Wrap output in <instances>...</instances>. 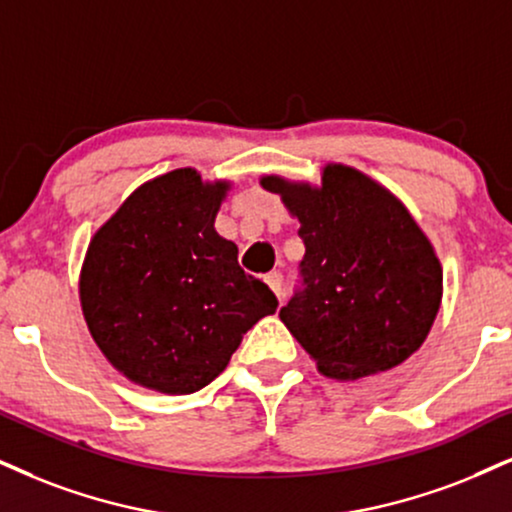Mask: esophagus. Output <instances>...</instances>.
Segmentation results:
<instances>
[{
    "label": "esophagus",
    "mask_w": 512,
    "mask_h": 512,
    "mask_svg": "<svg viewBox=\"0 0 512 512\" xmlns=\"http://www.w3.org/2000/svg\"><path fill=\"white\" fill-rule=\"evenodd\" d=\"M264 281H267V286L274 290L276 297L283 295V276L278 274V271H271V274L264 276Z\"/></svg>",
    "instance_id": "esophagus-1"
}]
</instances>
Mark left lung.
<instances>
[{
  "instance_id": "8db88e82",
  "label": "left lung",
  "mask_w": 512,
  "mask_h": 512,
  "mask_svg": "<svg viewBox=\"0 0 512 512\" xmlns=\"http://www.w3.org/2000/svg\"><path fill=\"white\" fill-rule=\"evenodd\" d=\"M300 222L304 293L281 309L321 375L361 380L404 364L437 319L444 271L435 245L387 186L326 163L321 181L262 174Z\"/></svg>"
}]
</instances>
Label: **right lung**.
Listing matches in <instances>:
<instances>
[{
  "instance_id": "obj_1",
  "label": "right lung",
  "mask_w": 512,
  "mask_h": 512,
  "mask_svg": "<svg viewBox=\"0 0 512 512\" xmlns=\"http://www.w3.org/2000/svg\"><path fill=\"white\" fill-rule=\"evenodd\" d=\"M234 181L193 167L137 186L84 252L80 304L115 371L163 394L198 392L278 302L215 231Z\"/></svg>"
}]
</instances>
